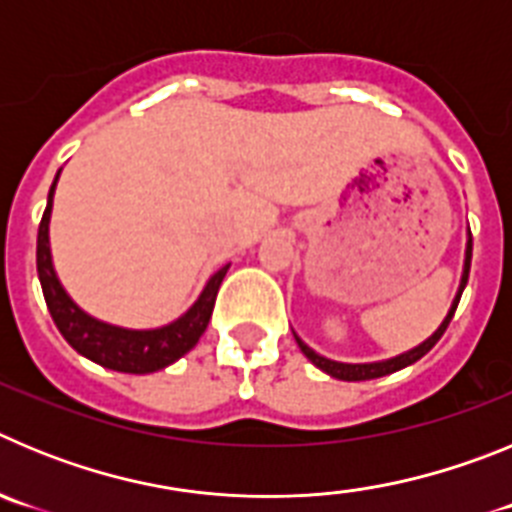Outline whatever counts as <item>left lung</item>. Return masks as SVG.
Segmentation results:
<instances>
[{
    "mask_svg": "<svg viewBox=\"0 0 512 512\" xmlns=\"http://www.w3.org/2000/svg\"><path fill=\"white\" fill-rule=\"evenodd\" d=\"M469 266H472V233H467V248H464V266H461L459 289H456L454 300H451V307H449V312H446V318L441 320V325H438V328L433 330L431 336L425 338L423 343L408 348V351H402V354L392 356V359L364 361V364H346V361H333V359H328V356H320L315 348L307 346V343L302 341L300 336H297L295 330H292V333H295L297 346H300V351L307 356V359L312 361V364L318 366L320 372H325L328 377H333V379H341V382H366V379L387 377V374L400 372V369H405V366H410V364H415L418 359H423V356L428 354V351H431V348L436 346L438 341H441V336L446 333V328H449L451 318H454L456 305H459V300H461V292H464V287H467Z\"/></svg>",
    "mask_w": 512,
    "mask_h": 512,
    "instance_id": "1",
    "label": "left lung"
}]
</instances>
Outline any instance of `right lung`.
I'll return each instance as SVG.
<instances>
[{
    "mask_svg": "<svg viewBox=\"0 0 512 512\" xmlns=\"http://www.w3.org/2000/svg\"><path fill=\"white\" fill-rule=\"evenodd\" d=\"M56 174L48 192V207L43 212L38 228V279L43 287L45 305L51 310V318L61 336L69 341L74 351L87 356L94 364L112 369V372L125 374H151L158 369H166L169 364L189 354L210 323L212 307H215L217 289L223 284L230 264L217 269L202 287L200 297L187 307L176 320L158 328H122V325L104 323L94 318L87 310H81L74 297L66 292V287L58 279V271L53 266L51 253V212L53 194L58 184Z\"/></svg>",
    "mask_w": 512,
    "mask_h": 512,
    "instance_id": "add662e5",
    "label": "right lung"
}]
</instances>
